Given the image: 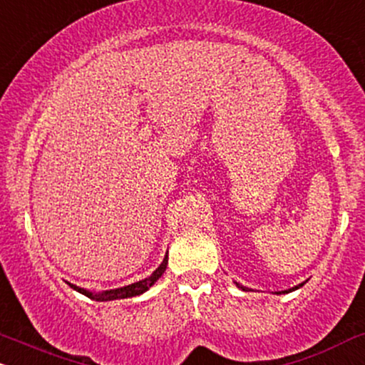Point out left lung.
<instances>
[{
  "instance_id": "obj_1",
  "label": "left lung",
  "mask_w": 365,
  "mask_h": 365,
  "mask_svg": "<svg viewBox=\"0 0 365 365\" xmlns=\"http://www.w3.org/2000/svg\"><path fill=\"white\" fill-rule=\"evenodd\" d=\"M238 285V287L241 289V291H250L248 287H243V285H240V284H236ZM299 287H302V284H299V285H296V287H292V289H287V291H282V292H277V294H287V292H292V291H296V289H299Z\"/></svg>"
}]
</instances>
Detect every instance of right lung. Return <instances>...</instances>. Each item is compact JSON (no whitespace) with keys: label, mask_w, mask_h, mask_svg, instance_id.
I'll return each mask as SVG.
<instances>
[{"label":"right lung","mask_w":365,"mask_h":365,"mask_svg":"<svg viewBox=\"0 0 365 365\" xmlns=\"http://www.w3.org/2000/svg\"><path fill=\"white\" fill-rule=\"evenodd\" d=\"M166 265H168V255L165 257V260L161 262V265L158 267V269L153 272L149 277H146L144 280H139V282H134L130 285H125V287H118V289H112V291H103V292H90L86 291V289L83 287H78V285L74 284H69L74 291H78L80 294H85L86 297H90V299L93 301H113V299H127V297H134V296H139V294L146 292L149 287H151L153 284L156 282L158 279L163 275V272L166 270Z\"/></svg>","instance_id":"obj_1"}]
</instances>
